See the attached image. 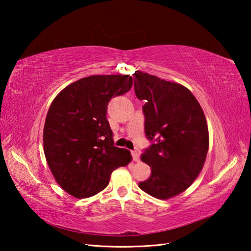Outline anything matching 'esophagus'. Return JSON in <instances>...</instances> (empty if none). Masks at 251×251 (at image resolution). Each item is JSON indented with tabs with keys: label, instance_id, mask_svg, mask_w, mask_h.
Returning a JSON list of instances; mask_svg holds the SVG:
<instances>
[{
	"label": "esophagus",
	"instance_id": "34e87169",
	"mask_svg": "<svg viewBox=\"0 0 251 251\" xmlns=\"http://www.w3.org/2000/svg\"><path fill=\"white\" fill-rule=\"evenodd\" d=\"M131 155H132V159H134L135 162H139V159H140L139 153H138L137 151H131Z\"/></svg>",
	"mask_w": 251,
	"mask_h": 251
}]
</instances>
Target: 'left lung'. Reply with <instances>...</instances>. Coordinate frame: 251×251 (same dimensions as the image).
<instances>
[{
  "label": "left lung",
  "instance_id": "1",
  "mask_svg": "<svg viewBox=\"0 0 251 251\" xmlns=\"http://www.w3.org/2000/svg\"><path fill=\"white\" fill-rule=\"evenodd\" d=\"M135 94L145 100V132L152 145L141 154L151 176L139 183L146 193L168 200L194 182L209 147L206 117L201 104L182 85L151 74H134Z\"/></svg>",
  "mask_w": 251,
  "mask_h": 251
}]
</instances>
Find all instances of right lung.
<instances>
[{"instance_id":"obj_1","label":"right lung","mask_w":251,"mask_h":251,"mask_svg":"<svg viewBox=\"0 0 251 251\" xmlns=\"http://www.w3.org/2000/svg\"><path fill=\"white\" fill-rule=\"evenodd\" d=\"M131 86L129 75H92L52 100L43 131L45 157L57 183L76 199L99 193L112 172L131 161L128 150L114 147L106 120L110 100Z\"/></svg>"}]
</instances>
